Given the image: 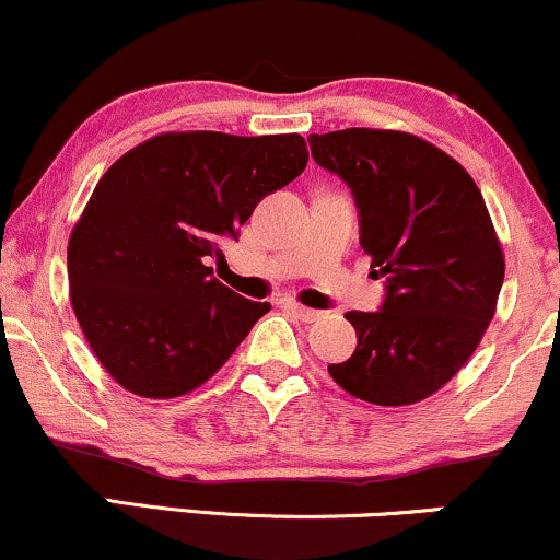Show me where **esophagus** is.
Here are the masks:
<instances>
[{
	"mask_svg": "<svg viewBox=\"0 0 560 560\" xmlns=\"http://www.w3.org/2000/svg\"><path fill=\"white\" fill-rule=\"evenodd\" d=\"M285 310L296 314L301 323H314V319L323 317V314H319V312H314V310H310V306H301V304H285Z\"/></svg>",
	"mask_w": 560,
	"mask_h": 560,
	"instance_id": "34e87169",
	"label": "esophagus"
}]
</instances>
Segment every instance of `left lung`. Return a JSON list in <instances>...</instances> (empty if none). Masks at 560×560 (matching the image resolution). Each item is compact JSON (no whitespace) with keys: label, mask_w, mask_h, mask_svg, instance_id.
<instances>
[{"label":"left lung","mask_w":560,"mask_h":560,"mask_svg":"<svg viewBox=\"0 0 560 560\" xmlns=\"http://www.w3.org/2000/svg\"><path fill=\"white\" fill-rule=\"evenodd\" d=\"M310 144L354 192L362 248L386 278L381 312H347L357 349L328 373L370 405H416L460 373L498 312L492 217L466 168L410 131L351 127Z\"/></svg>","instance_id":"8db88e82"}]
</instances>
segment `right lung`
I'll use <instances>...</instances> for the list:
<instances>
[{
  "label": "right lung",
  "mask_w": 560,
  "mask_h": 560,
  "mask_svg": "<svg viewBox=\"0 0 560 560\" xmlns=\"http://www.w3.org/2000/svg\"><path fill=\"white\" fill-rule=\"evenodd\" d=\"M306 161L301 135L163 131L100 177L68 241V285L118 386L144 399L196 392L272 310L211 278L206 259Z\"/></svg>",
  "instance_id": "right-lung-1"
}]
</instances>
